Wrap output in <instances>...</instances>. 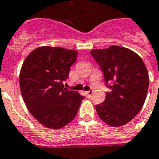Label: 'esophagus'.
Here are the masks:
<instances>
[{
	"mask_svg": "<svg viewBox=\"0 0 159 159\" xmlns=\"http://www.w3.org/2000/svg\"><path fill=\"white\" fill-rule=\"evenodd\" d=\"M93 93V90H89V91H88V92H86V94H87L88 98H90L91 96H92Z\"/></svg>",
	"mask_w": 159,
	"mask_h": 159,
	"instance_id": "34e87169",
	"label": "esophagus"
}]
</instances>
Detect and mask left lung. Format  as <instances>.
<instances>
[{
    "instance_id": "left-lung-1",
    "label": "left lung",
    "mask_w": 159,
    "mask_h": 159,
    "mask_svg": "<svg viewBox=\"0 0 159 159\" xmlns=\"http://www.w3.org/2000/svg\"><path fill=\"white\" fill-rule=\"evenodd\" d=\"M104 74L107 92L96 111L112 127L125 125L141 110L148 93V73L138 54L126 48L110 46L90 52Z\"/></svg>"
}]
</instances>
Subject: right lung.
Returning <instances> with one entry per match:
<instances>
[{"label": "right lung", "mask_w": 159, "mask_h": 159, "mask_svg": "<svg viewBox=\"0 0 159 159\" xmlns=\"http://www.w3.org/2000/svg\"><path fill=\"white\" fill-rule=\"evenodd\" d=\"M77 53L76 50L43 46L32 51L23 63L20 73L23 99L32 116L47 128L58 130L69 124L84 98L62 84L69 76Z\"/></svg>", "instance_id": "1"}]
</instances>
